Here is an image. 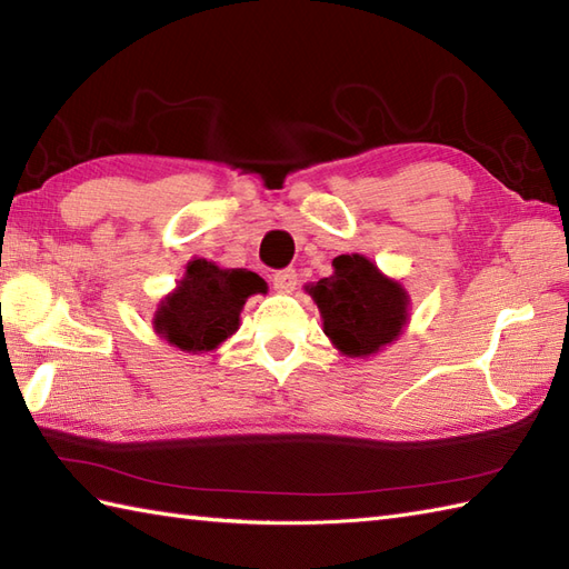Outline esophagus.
Instances as JSON below:
<instances>
[{"mask_svg": "<svg viewBox=\"0 0 569 569\" xmlns=\"http://www.w3.org/2000/svg\"><path fill=\"white\" fill-rule=\"evenodd\" d=\"M298 283V273L293 269H283L273 273V288L278 293H291Z\"/></svg>", "mask_w": 569, "mask_h": 569, "instance_id": "34e87169", "label": "esophagus"}]
</instances>
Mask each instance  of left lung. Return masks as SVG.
Wrapping results in <instances>:
<instances>
[{
  "label": "left lung",
  "instance_id": "1",
  "mask_svg": "<svg viewBox=\"0 0 569 569\" xmlns=\"http://www.w3.org/2000/svg\"><path fill=\"white\" fill-rule=\"evenodd\" d=\"M332 266V276L306 286L320 308L322 330L347 357L377 355L406 328V288L361 253H342Z\"/></svg>",
  "mask_w": 569,
  "mask_h": 569
}]
</instances>
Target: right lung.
<instances>
[{
  "label": "right lung",
  "instance_id": "1",
  "mask_svg": "<svg viewBox=\"0 0 569 569\" xmlns=\"http://www.w3.org/2000/svg\"><path fill=\"white\" fill-rule=\"evenodd\" d=\"M253 293H266V281L253 271L192 259L156 310L153 330L183 352H210L239 330V312Z\"/></svg>",
  "mask_w": 569,
  "mask_h": 569
}]
</instances>
